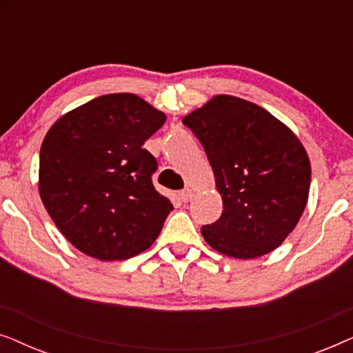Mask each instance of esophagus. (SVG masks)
Returning a JSON list of instances; mask_svg holds the SVG:
<instances>
[{"label":"esophagus","mask_w":353,"mask_h":353,"mask_svg":"<svg viewBox=\"0 0 353 353\" xmlns=\"http://www.w3.org/2000/svg\"><path fill=\"white\" fill-rule=\"evenodd\" d=\"M178 197H180L181 202H190L192 199V191L191 190H183L178 192Z\"/></svg>","instance_id":"1"}]
</instances>
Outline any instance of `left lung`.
I'll list each match as a JSON object with an SVG mask.
<instances>
[{"instance_id":"left-lung-1","label":"left lung","mask_w":353,"mask_h":353,"mask_svg":"<svg viewBox=\"0 0 353 353\" xmlns=\"http://www.w3.org/2000/svg\"><path fill=\"white\" fill-rule=\"evenodd\" d=\"M196 134L223 199L220 219L201 228L219 252L255 259L296 228L310 190V161L296 134L268 110L219 94L183 119Z\"/></svg>"}]
</instances>
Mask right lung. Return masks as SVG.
<instances>
[{
	"label": "right lung",
	"mask_w": 353,
	"mask_h": 353,
	"mask_svg": "<svg viewBox=\"0 0 353 353\" xmlns=\"http://www.w3.org/2000/svg\"><path fill=\"white\" fill-rule=\"evenodd\" d=\"M165 120L139 96L115 93L70 110L46 133L38 190L80 252L130 259L161 233L173 205L152 185L157 161L143 144Z\"/></svg>",
	"instance_id": "add662e5"
}]
</instances>
